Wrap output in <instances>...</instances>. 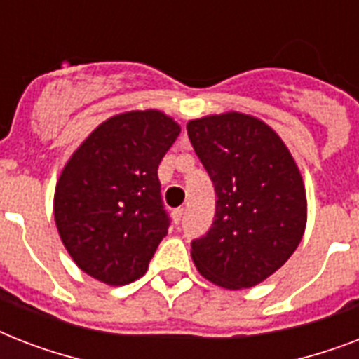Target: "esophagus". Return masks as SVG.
Wrapping results in <instances>:
<instances>
[{
  "label": "esophagus",
  "mask_w": 359,
  "mask_h": 359,
  "mask_svg": "<svg viewBox=\"0 0 359 359\" xmlns=\"http://www.w3.org/2000/svg\"><path fill=\"white\" fill-rule=\"evenodd\" d=\"M182 214H184V208H175L173 212H171V218H173L175 224H180V218H182Z\"/></svg>",
  "instance_id": "esophagus-1"
}]
</instances>
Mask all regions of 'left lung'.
Here are the masks:
<instances>
[{"instance_id":"8db88e82","label":"left lung","mask_w":359,"mask_h":359,"mask_svg":"<svg viewBox=\"0 0 359 359\" xmlns=\"http://www.w3.org/2000/svg\"><path fill=\"white\" fill-rule=\"evenodd\" d=\"M218 196L212 227L191 242L203 278L229 290L255 287L289 261L307 224L306 186L278 132L227 111L186 124Z\"/></svg>"}]
</instances>
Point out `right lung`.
Returning a JSON list of instances; mask_svg holds the SVG:
<instances>
[{"mask_svg":"<svg viewBox=\"0 0 359 359\" xmlns=\"http://www.w3.org/2000/svg\"><path fill=\"white\" fill-rule=\"evenodd\" d=\"M180 124L158 109L98 124L59 175L53 216L81 272L111 287L140 279L168 235L158 165Z\"/></svg>","mask_w":359,"mask_h":359,"instance_id":"add662e5","label":"right lung"}]
</instances>
